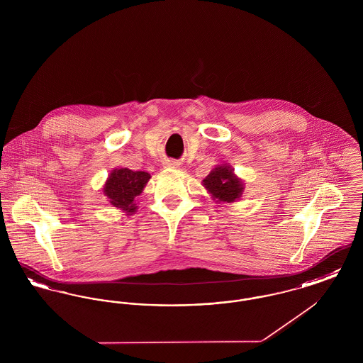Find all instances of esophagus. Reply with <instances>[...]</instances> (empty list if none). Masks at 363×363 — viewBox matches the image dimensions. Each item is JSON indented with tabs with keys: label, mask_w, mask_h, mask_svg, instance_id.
<instances>
[{
	"label": "esophagus",
	"mask_w": 363,
	"mask_h": 363,
	"mask_svg": "<svg viewBox=\"0 0 363 363\" xmlns=\"http://www.w3.org/2000/svg\"><path fill=\"white\" fill-rule=\"evenodd\" d=\"M164 164H166L167 167H178V166H179V163L175 162V160H167Z\"/></svg>",
	"instance_id": "34e87169"
}]
</instances>
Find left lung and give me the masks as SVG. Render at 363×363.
I'll return each instance as SVG.
<instances>
[{
  "mask_svg": "<svg viewBox=\"0 0 363 363\" xmlns=\"http://www.w3.org/2000/svg\"><path fill=\"white\" fill-rule=\"evenodd\" d=\"M206 189L219 201L233 203L241 197L243 185L227 166H219L208 174L203 181Z\"/></svg>",
  "mask_w": 363,
  "mask_h": 363,
  "instance_id": "1",
  "label": "left lung"
}]
</instances>
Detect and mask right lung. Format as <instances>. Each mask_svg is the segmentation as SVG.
<instances>
[{
  "mask_svg": "<svg viewBox=\"0 0 363 363\" xmlns=\"http://www.w3.org/2000/svg\"><path fill=\"white\" fill-rule=\"evenodd\" d=\"M150 178L151 175L145 172L116 169L110 174L104 185V194L110 199V203L114 207L122 208L126 211V213H132L136 209V204H133V201Z\"/></svg>",
  "mask_w": 363,
  "mask_h": 363,
  "instance_id": "obj_1",
  "label": "right lung"
}]
</instances>
